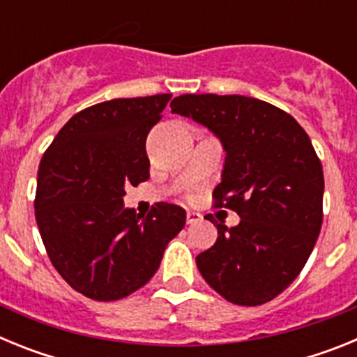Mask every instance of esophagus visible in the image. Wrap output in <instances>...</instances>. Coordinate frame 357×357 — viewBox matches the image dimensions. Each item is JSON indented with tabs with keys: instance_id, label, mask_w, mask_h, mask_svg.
<instances>
[{
	"instance_id": "obj_1",
	"label": "esophagus",
	"mask_w": 357,
	"mask_h": 357,
	"mask_svg": "<svg viewBox=\"0 0 357 357\" xmlns=\"http://www.w3.org/2000/svg\"><path fill=\"white\" fill-rule=\"evenodd\" d=\"M202 214L200 213H191V211H189L188 214H185V222H188V225H195V223H198L202 220Z\"/></svg>"
}]
</instances>
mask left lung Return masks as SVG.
Wrapping results in <instances>:
<instances>
[{"label":"left lung","mask_w":357,"mask_h":357,"mask_svg":"<svg viewBox=\"0 0 357 357\" xmlns=\"http://www.w3.org/2000/svg\"><path fill=\"white\" fill-rule=\"evenodd\" d=\"M172 112L222 141L214 206L241 218L216 223V243L197 255L202 277L232 304L273 301L302 272L324 220V169L309 135L279 107L239 94H182Z\"/></svg>","instance_id":"obj_1"}]
</instances>
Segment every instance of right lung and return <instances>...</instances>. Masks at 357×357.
<instances>
[{
    "instance_id": "1",
    "label": "right lung",
    "mask_w": 357,
    "mask_h": 357,
    "mask_svg": "<svg viewBox=\"0 0 357 357\" xmlns=\"http://www.w3.org/2000/svg\"><path fill=\"white\" fill-rule=\"evenodd\" d=\"M172 94L118 98L73 116L44 151L36 220L62 279L93 301L125 298L159 268L185 211L159 202L146 216L123 207L125 185L150 178L146 137Z\"/></svg>"
}]
</instances>
